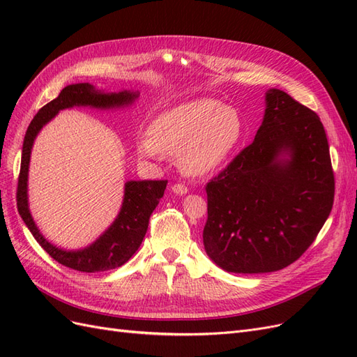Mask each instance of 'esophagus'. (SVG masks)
Wrapping results in <instances>:
<instances>
[{
  "instance_id": "esophagus-1",
  "label": "esophagus",
  "mask_w": 357,
  "mask_h": 357,
  "mask_svg": "<svg viewBox=\"0 0 357 357\" xmlns=\"http://www.w3.org/2000/svg\"><path fill=\"white\" fill-rule=\"evenodd\" d=\"M171 190L174 192L176 195H186V193L189 192V189L185 185H181V183H177V185H172Z\"/></svg>"
}]
</instances>
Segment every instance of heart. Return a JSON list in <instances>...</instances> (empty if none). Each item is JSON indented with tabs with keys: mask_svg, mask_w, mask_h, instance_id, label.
I'll return each mask as SVG.
<instances>
[{
	"mask_svg": "<svg viewBox=\"0 0 357 357\" xmlns=\"http://www.w3.org/2000/svg\"><path fill=\"white\" fill-rule=\"evenodd\" d=\"M245 126L234 109L214 98L183 102L160 113L137 139L139 156L177 158L185 174L201 178L219 172L241 146Z\"/></svg>",
	"mask_w": 357,
	"mask_h": 357,
	"instance_id": "heart-1",
	"label": "heart"
}]
</instances>
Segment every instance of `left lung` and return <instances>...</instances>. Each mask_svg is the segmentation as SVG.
I'll list each match as a JSON object with an SVG mask.
<instances>
[{"label":"left lung","mask_w":357,"mask_h":357,"mask_svg":"<svg viewBox=\"0 0 357 357\" xmlns=\"http://www.w3.org/2000/svg\"><path fill=\"white\" fill-rule=\"evenodd\" d=\"M335 181L319 116L286 92H265L253 143L207 185L205 253L228 273L294 264L329 218Z\"/></svg>","instance_id":"1"}]
</instances>
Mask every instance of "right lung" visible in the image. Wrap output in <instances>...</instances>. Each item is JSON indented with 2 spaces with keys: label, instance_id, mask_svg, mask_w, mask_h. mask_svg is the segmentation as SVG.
Segmentation results:
<instances>
[{
  "label": "right lung",
  "instance_id": "add662e5",
  "mask_svg": "<svg viewBox=\"0 0 357 357\" xmlns=\"http://www.w3.org/2000/svg\"><path fill=\"white\" fill-rule=\"evenodd\" d=\"M139 96L138 91L122 89L105 92L91 83H74L63 88L58 98L46 104L32 119L24 139L22 162L17 183V210L29 232L45 250L63 266L80 273H102L128 262L147 232L150 214L159 199L164 197L167 180H128L123 189V199L116 219L98 238L82 248H63L50 243L41 234L32 218L28 199V174L32 146L40 131L59 112L74 107H89L93 110H122L131 107Z\"/></svg>",
  "mask_w": 357,
  "mask_h": 357
}]
</instances>
